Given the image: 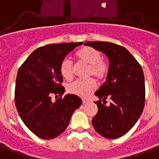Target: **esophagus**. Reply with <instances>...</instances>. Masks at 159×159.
I'll return each mask as SVG.
<instances>
[{"label": "esophagus", "mask_w": 159, "mask_h": 159, "mask_svg": "<svg viewBox=\"0 0 159 159\" xmlns=\"http://www.w3.org/2000/svg\"><path fill=\"white\" fill-rule=\"evenodd\" d=\"M87 102H88V101H87V100H83V104L87 103Z\"/></svg>", "instance_id": "1"}]
</instances>
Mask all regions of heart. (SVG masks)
I'll return each instance as SVG.
<instances>
[{
    "instance_id": "heart-1",
    "label": "heart",
    "mask_w": 159,
    "mask_h": 159,
    "mask_svg": "<svg viewBox=\"0 0 159 159\" xmlns=\"http://www.w3.org/2000/svg\"><path fill=\"white\" fill-rule=\"evenodd\" d=\"M76 57L80 62L89 66L87 75L89 77L94 76L98 80H103L107 75L108 66L98 50L91 46H84L76 52ZM60 73L64 79L71 80L74 76V65L71 59L65 57L62 60L59 68ZM97 89V84L94 80H80L73 82L68 86L70 94L86 98Z\"/></svg>"
}]
</instances>
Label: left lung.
<instances>
[{
    "label": "left lung",
    "mask_w": 159,
    "mask_h": 159,
    "mask_svg": "<svg viewBox=\"0 0 159 159\" xmlns=\"http://www.w3.org/2000/svg\"><path fill=\"white\" fill-rule=\"evenodd\" d=\"M86 46L100 51L109 60L106 81L96 91L98 112L92 119L94 129L105 138L125 135L142 113L145 80L141 66L128 50L103 41H87ZM107 98L109 105L105 104Z\"/></svg>",
    "instance_id": "left-lung-1"
}]
</instances>
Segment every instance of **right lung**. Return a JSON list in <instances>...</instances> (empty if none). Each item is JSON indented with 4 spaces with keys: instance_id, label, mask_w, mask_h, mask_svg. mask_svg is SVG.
I'll return each instance as SVG.
<instances>
[{
    "instance_id": "add662e5",
    "label": "right lung",
    "mask_w": 159,
    "mask_h": 159,
    "mask_svg": "<svg viewBox=\"0 0 159 159\" xmlns=\"http://www.w3.org/2000/svg\"><path fill=\"white\" fill-rule=\"evenodd\" d=\"M83 42L50 44L34 50L18 71L15 103L24 125L42 139H53L68 127L73 113L82 100L73 94L52 101V94L62 95V60Z\"/></svg>"
}]
</instances>
